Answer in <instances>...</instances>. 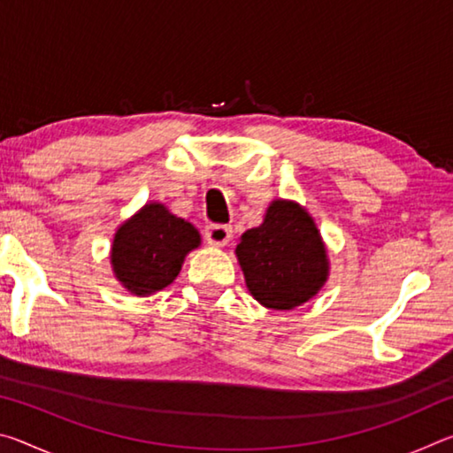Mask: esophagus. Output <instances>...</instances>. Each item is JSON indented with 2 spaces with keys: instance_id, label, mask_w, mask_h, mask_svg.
I'll list each match as a JSON object with an SVG mask.
<instances>
[{
  "instance_id": "obj_1",
  "label": "esophagus",
  "mask_w": 453,
  "mask_h": 453,
  "mask_svg": "<svg viewBox=\"0 0 453 453\" xmlns=\"http://www.w3.org/2000/svg\"><path fill=\"white\" fill-rule=\"evenodd\" d=\"M205 240H208L210 245H226L229 240H232V227L229 226H221V224H213L205 227Z\"/></svg>"
}]
</instances>
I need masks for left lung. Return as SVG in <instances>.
Returning <instances> with one entry per match:
<instances>
[{
    "instance_id": "left-lung-1",
    "label": "left lung",
    "mask_w": 453,
    "mask_h": 453,
    "mask_svg": "<svg viewBox=\"0 0 453 453\" xmlns=\"http://www.w3.org/2000/svg\"><path fill=\"white\" fill-rule=\"evenodd\" d=\"M250 294L272 310H294L327 281L329 262L319 229L300 203L275 199L264 224L235 248Z\"/></svg>"
}]
</instances>
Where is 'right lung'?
Listing matches in <instances>:
<instances>
[{"instance_id":"obj_1","label":"right lung","mask_w":453,"mask_h":453,"mask_svg":"<svg viewBox=\"0 0 453 453\" xmlns=\"http://www.w3.org/2000/svg\"><path fill=\"white\" fill-rule=\"evenodd\" d=\"M199 243L202 237L189 221L164 203H145L113 237V273L134 296H151L178 278L183 259Z\"/></svg>"}]
</instances>
